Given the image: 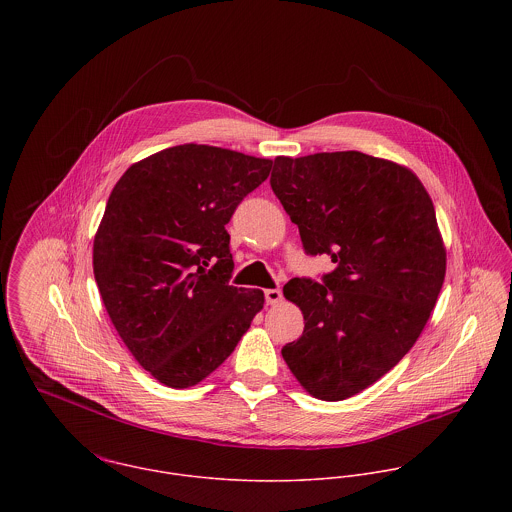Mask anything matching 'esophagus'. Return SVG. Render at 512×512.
Segmentation results:
<instances>
[{
    "label": "esophagus",
    "instance_id": "obj_1",
    "mask_svg": "<svg viewBox=\"0 0 512 512\" xmlns=\"http://www.w3.org/2000/svg\"><path fill=\"white\" fill-rule=\"evenodd\" d=\"M264 297H266V303H268V305H276V303L282 301L284 295H282V290L276 288V290H266Z\"/></svg>",
    "mask_w": 512,
    "mask_h": 512
}]
</instances>
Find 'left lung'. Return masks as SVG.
Here are the masks:
<instances>
[{
    "label": "left lung",
    "instance_id": "obj_1",
    "mask_svg": "<svg viewBox=\"0 0 512 512\" xmlns=\"http://www.w3.org/2000/svg\"><path fill=\"white\" fill-rule=\"evenodd\" d=\"M270 185L305 254L335 264L321 282L284 286L305 327L282 357L311 396L351 398L400 363L438 301L445 248L434 203L410 169L361 151L276 157Z\"/></svg>",
    "mask_w": 512,
    "mask_h": 512
}]
</instances>
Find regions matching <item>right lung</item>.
Instances as JSON below:
<instances>
[{
	"label": "right lung",
	"mask_w": 512,
	"mask_h": 512,
	"mask_svg": "<svg viewBox=\"0 0 512 512\" xmlns=\"http://www.w3.org/2000/svg\"><path fill=\"white\" fill-rule=\"evenodd\" d=\"M270 169V159L185 144L134 163L110 193L94 278L118 335L165 386L207 378L264 307L262 290L228 284L224 226Z\"/></svg>",
	"instance_id": "add662e5"
}]
</instances>
